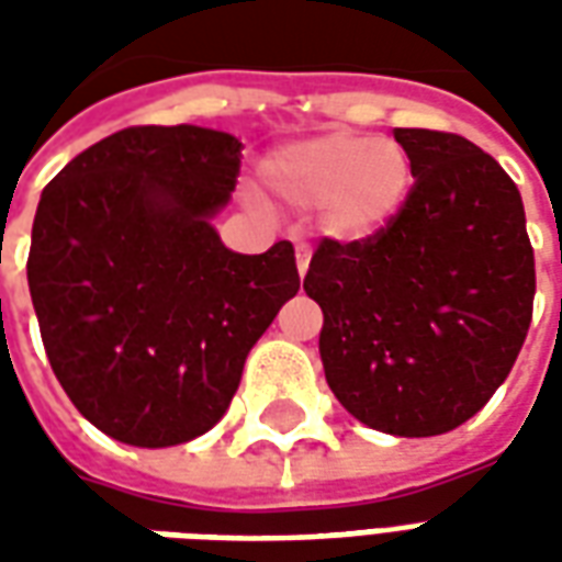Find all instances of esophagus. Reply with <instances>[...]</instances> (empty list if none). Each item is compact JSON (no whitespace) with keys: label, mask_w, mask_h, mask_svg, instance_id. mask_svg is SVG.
Segmentation results:
<instances>
[{"label":"esophagus","mask_w":562,"mask_h":562,"mask_svg":"<svg viewBox=\"0 0 562 562\" xmlns=\"http://www.w3.org/2000/svg\"><path fill=\"white\" fill-rule=\"evenodd\" d=\"M294 249H297V273L304 277L306 270H310V246L297 244Z\"/></svg>","instance_id":"esophagus-1"}]
</instances>
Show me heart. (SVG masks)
Listing matches in <instances>:
<instances>
[{
	"label": "heart",
	"instance_id": "b5f03b06",
	"mask_svg": "<svg viewBox=\"0 0 562 562\" xmlns=\"http://www.w3.org/2000/svg\"><path fill=\"white\" fill-rule=\"evenodd\" d=\"M261 177L289 204H318L330 234L364 240L401 213L413 186V161L397 140L340 128L270 153Z\"/></svg>",
	"mask_w": 562,
	"mask_h": 562
}]
</instances>
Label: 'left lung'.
Segmentation results:
<instances>
[{
	"label": "left lung",
	"instance_id": "left-lung-1",
	"mask_svg": "<svg viewBox=\"0 0 562 562\" xmlns=\"http://www.w3.org/2000/svg\"><path fill=\"white\" fill-rule=\"evenodd\" d=\"M415 183L364 240L325 237L304 292L334 397L367 427L436 436L482 409L527 340L536 261L518 186L472 140L394 128Z\"/></svg>",
	"mask_w": 562,
	"mask_h": 562
}]
</instances>
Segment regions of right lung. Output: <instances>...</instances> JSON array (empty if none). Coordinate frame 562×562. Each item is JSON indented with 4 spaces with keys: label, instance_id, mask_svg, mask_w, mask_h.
Masks as SVG:
<instances>
[{
    "label": "right lung",
    "instance_id": "add662e5",
    "mask_svg": "<svg viewBox=\"0 0 562 562\" xmlns=\"http://www.w3.org/2000/svg\"><path fill=\"white\" fill-rule=\"evenodd\" d=\"M240 147L213 128L132 126L44 186L26 261L44 352L78 413L126 446L207 434L301 289L289 240L240 256L210 225Z\"/></svg>",
    "mask_w": 562,
    "mask_h": 562
}]
</instances>
